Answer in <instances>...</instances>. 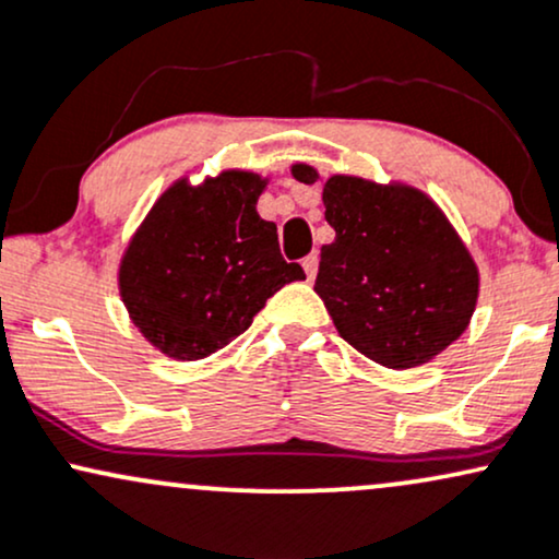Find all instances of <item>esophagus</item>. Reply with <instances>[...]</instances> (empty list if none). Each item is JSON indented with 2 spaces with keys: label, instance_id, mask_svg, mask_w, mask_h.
<instances>
[{
  "label": "esophagus",
  "instance_id": "obj_1",
  "mask_svg": "<svg viewBox=\"0 0 559 559\" xmlns=\"http://www.w3.org/2000/svg\"><path fill=\"white\" fill-rule=\"evenodd\" d=\"M300 266H304L306 277L313 280V277H317V269H319V255H317V253H308L306 259L300 261Z\"/></svg>",
  "mask_w": 559,
  "mask_h": 559
}]
</instances>
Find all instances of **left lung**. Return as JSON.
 Instances as JSON below:
<instances>
[{
    "mask_svg": "<svg viewBox=\"0 0 559 559\" xmlns=\"http://www.w3.org/2000/svg\"><path fill=\"white\" fill-rule=\"evenodd\" d=\"M313 186L311 164H293ZM334 242L321 246L313 290L340 337L386 369L429 364L465 332L478 300V266L424 190L353 175L324 182Z\"/></svg>",
    "mask_w": 559,
    "mask_h": 559,
    "instance_id": "obj_1",
    "label": "left lung"
}]
</instances>
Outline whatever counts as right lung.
Masks as SVG:
<instances>
[{
    "mask_svg": "<svg viewBox=\"0 0 559 559\" xmlns=\"http://www.w3.org/2000/svg\"><path fill=\"white\" fill-rule=\"evenodd\" d=\"M266 177L225 169L156 199L120 259L130 321L156 350L199 360L233 343L287 282L306 280L280 253L277 225L255 212Z\"/></svg>",
    "mask_w": 559,
    "mask_h": 559,
    "instance_id": "right-lung-1",
    "label": "right lung"
}]
</instances>
